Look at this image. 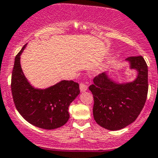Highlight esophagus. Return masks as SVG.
<instances>
[{
	"label": "esophagus",
	"instance_id": "esophagus-1",
	"mask_svg": "<svg viewBox=\"0 0 158 158\" xmlns=\"http://www.w3.org/2000/svg\"><path fill=\"white\" fill-rule=\"evenodd\" d=\"M87 85L84 83H81L80 84V90H81V92H85L86 90H87Z\"/></svg>",
	"mask_w": 158,
	"mask_h": 158
}]
</instances>
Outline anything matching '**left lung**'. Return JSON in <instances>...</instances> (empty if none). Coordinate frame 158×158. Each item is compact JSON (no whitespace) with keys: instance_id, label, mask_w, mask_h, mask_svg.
<instances>
[{"instance_id":"1","label":"left lung","mask_w":158,"mask_h":158,"mask_svg":"<svg viewBox=\"0 0 158 158\" xmlns=\"http://www.w3.org/2000/svg\"><path fill=\"white\" fill-rule=\"evenodd\" d=\"M130 68L137 71L133 81L117 83L106 72L94 77L89 90L94 96L93 114L96 123L111 131L132 123L142 110L147 99L148 65L142 56L128 57Z\"/></svg>"}]
</instances>
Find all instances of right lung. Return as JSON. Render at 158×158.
Wrapping results in <instances>:
<instances>
[{
    "label": "right lung",
    "mask_w": 158,
    "mask_h": 158,
    "mask_svg": "<svg viewBox=\"0 0 158 158\" xmlns=\"http://www.w3.org/2000/svg\"><path fill=\"white\" fill-rule=\"evenodd\" d=\"M26 45L16 56L12 72L11 91L16 108L36 127L48 130L61 127L69 119L68 107L80 94L78 83L64 80L45 89L32 87L20 65Z\"/></svg>",
    "instance_id": "add662e5"
}]
</instances>
